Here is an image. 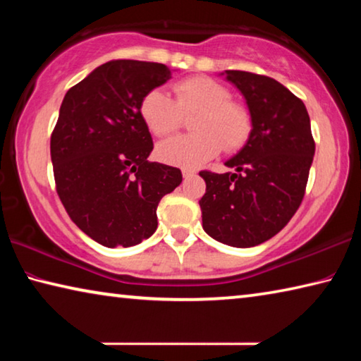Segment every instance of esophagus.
I'll return each mask as SVG.
<instances>
[{"mask_svg": "<svg viewBox=\"0 0 361 361\" xmlns=\"http://www.w3.org/2000/svg\"><path fill=\"white\" fill-rule=\"evenodd\" d=\"M181 172H183V176H185V178H191V176L195 175V170H192V169H183Z\"/></svg>", "mask_w": 361, "mask_h": 361, "instance_id": "obj_1", "label": "esophagus"}]
</instances>
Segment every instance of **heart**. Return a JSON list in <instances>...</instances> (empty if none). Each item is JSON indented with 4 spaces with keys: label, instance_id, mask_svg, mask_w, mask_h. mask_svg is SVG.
Masks as SVG:
<instances>
[{
    "label": "heart",
    "instance_id": "1",
    "mask_svg": "<svg viewBox=\"0 0 361 361\" xmlns=\"http://www.w3.org/2000/svg\"><path fill=\"white\" fill-rule=\"evenodd\" d=\"M173 99L162 89H151L140 102V114L149 132L166 137L175 132L183 116L194 114L191 135H178L157 145V157L170 166L195 169L219 154L237 151L252 135L248 109L232 100L231 90L207 76L176 81Z\"/></svg>",
    "mask_w": 361,
    "mask_h": 361
}]
</instances>
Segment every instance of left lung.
<instances>
[{
  "label": "left lung",
  "instance_id": "obj_1",
  "mask_svg": "<svg viewBox=\"0 0 361 361\" xmlns=\"http://www.w3.org/2000/svg\"><path fill=\"white\" fill-rule=\"evenodd\" d=\"M226 79L245 97L253 129L245 146L226 162L235 173H199L207 185L199 205L207 234L248 248L276 235L299 209L315 142L307 109L285 85L237 70H226Z\"/></svg>",
  "mask_w": 361,
  "mask_h": 361
}]
</instances>
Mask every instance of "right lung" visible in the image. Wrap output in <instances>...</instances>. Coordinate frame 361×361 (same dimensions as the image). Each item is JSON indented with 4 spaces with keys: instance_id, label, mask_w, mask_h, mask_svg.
<instances>
[{
    "instance_id": "1",
    "label": "right lung",
    "mask_w": 361,
    "mask_h": 361,
    "mask_svg": "<svg viewBox=\"0 0 361 361\" xmlns=\"http://www.w3.org/2000/svg\"><path fill=\"white\" fill-rule=\"evenodd\" d=\"M172 78L166 65L111 60L66 92L51 135L60 200L100 245L132 247L157 229V205L181 170L149 162L152 138L140 114L143 95Z\"/></svg>"
}]
</instances>
